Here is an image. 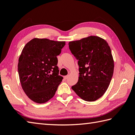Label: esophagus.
<instances>
[{"instance_id":"obj_1","label":"esophagus","mask_w":135,"mask_h":135,"mask_svg":"<svg viewBox=\"0 0 135 135\" xmlns=\"http://www.w3.org/2000/svg\"><path fill=\"white\" fill-rule=\"evenodd\" d=\"M67 78H68V76H67V75L64 76V79H67Z\"/></svg>"}]
</instances>
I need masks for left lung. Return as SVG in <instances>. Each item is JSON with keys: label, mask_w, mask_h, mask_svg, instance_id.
I'll use <instances>...</instances> for the list:
<instances>
[{"label": "left lung", "mask_w": 135, "mask_h": 135, "mask_svg": "<svg viewBox=\"0 0 135 135\" xmlns=\"http://www.w3.org/2000/svg\"><path fill=\"white\" fill-rule=\"evenodd\" d=\"M71 53L78 60L79 79L71 88L83 100L93 102L107 90L114 73V60L108 43L96 36L70 42Z\"/></svg>", "instance_id": "left-lung-1"}]
</instances>
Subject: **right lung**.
<instances>
[{
    "label": "right lung",
    "instance_id": "right-lung-1",
    "mask_svg": "<svg viewBox=\"0 0 135 135\" xmlns=\"http://www.w3.org/2000/svg\"><path fill=\"white\" fill-rule=\"evenodd\" d=\"M65 42L34 38L25 45L18 59L22 89L33 102L44 103L54 96L63 77L59 75L57 56Z\"/></svg>",
    "mask_w": 135,
    "mask_h": 135
}]
</instances>
